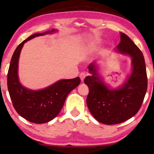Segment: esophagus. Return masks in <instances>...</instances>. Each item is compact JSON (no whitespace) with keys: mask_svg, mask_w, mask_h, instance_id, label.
<instances>
[{"mask_svg":"<svg viewBox=\"0 0 154 154\" xmlns=\"http://www.w3.org/2000/svg\"><path fill=\"white\" fill-rule=\"evenodd\" d=\"M86 76V73L85 72H82L80 73V78H81V80L82 81H84V79H85V78Z\"/></svg>","mask_w":154,"mask_h":154,"instance_id":"34e87169","label":"esophagus"}]
</instances>
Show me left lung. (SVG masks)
Segmentation results:
<instances>
[{
	"label": "left lung",
	"mask_w": 154,
	"mask_h": 154,
	"mask_svg": "<svg viewBox=\"0 0 154 154\" xmlns=\"http://www.w3.org/2000/svg\"><path fill=\"white\" fill-rule=\"evenodd\" d=\"M116 48L132 57V74L121 88L109 90L99 78L94 63L88 66L92 75L84 80L89 88L88 109L97 121L106 125L121 123L134 116L142 106L148 85L146 64L140 48L123 33Z\"/></svg>",
	"instance_id": "1"
}]
</instances>
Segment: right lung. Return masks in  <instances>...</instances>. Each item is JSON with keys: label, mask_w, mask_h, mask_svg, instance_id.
<instances>
[{"label": "right lung", "mask_w": 154, "mask_h": 154, "mask_svg": "<svg viewBox=\"0 0 154 154\" xmlns=\"http://www.w3.org/2000/svg\"><path fill=\"white\" fill-rule=\"evenodd\" d=\"M53 31L55 30L35 33L22 41L14 50L8 69V89L12 105L19 115L31 123H44L54 119L64 106L69 92L81 83L79 77L61 80L45 89L33 91L24 88L19 82V57L24 43L36 36Z\"/></svg>", "instance_id": "obj_1"}]
</instances>
